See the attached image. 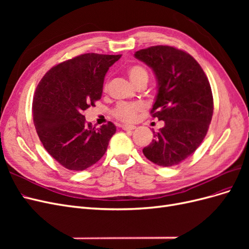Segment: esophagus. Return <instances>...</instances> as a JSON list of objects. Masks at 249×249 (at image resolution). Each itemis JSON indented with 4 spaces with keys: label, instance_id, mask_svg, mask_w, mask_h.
I'll return each instance as SVG.
<instances>
[{
    "label": "esophagus",
    "instance_id": "esophagus-1",
    "mask_svg": "<svg viewBox=\"0 0 249 249\" xmlns=\"http://www.w3.org/2000/svg\"><path fill=\"white\" fill-rule=\"evenodd\" d=\"M122 129L124 131H133V130L136 129V126H135V125H129V124H124V125H122Z\"/></svg>",
    "mask_w": 249,
    "mask_h": 249
}]
</instances>
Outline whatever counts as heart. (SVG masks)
I'll return each instance as SVG.
<instances>
[{
	"instance_id": "b5f03b06",
	"label": "heart",
	"mask_w": 249,
	"mask_h": 249,
	"mask_svg": "<svg viewBox=\"0 0 249 249\" xmlns=\"http://www.w3.org/2000/svg\"><path fill=\"white\" fill-rule=\"evenodd\" d=\"M126 72L130 81L135 86L140 83H147L148 81V71L142 65H132L127 69ZM143 110H144V106L141 103H120L113 110L112 114L123 123H133Z\"/></svg>"
}]
</instances>
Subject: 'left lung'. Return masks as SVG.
Here are the masks:
<instances>
[{"instance_id": "obj_1", "label": "left lung", "mask_w": 249, "mask_h": 249, "mask_svg": "<svg viewBox=\"0 0 249 249\" xmlns=\"http://www.w3.org/2000/svg\"><path fill=\"white\" fill-rule=\"evenodd\" d=\"M134 56L155 73L158 93L150 112L165 124L142 152L159 166H175L207 135L214 109L209 80L196 60L173 47H150Z\"/></svg>"}]
</instances>
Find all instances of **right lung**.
I'll return each mask as SVG.
<instances>
[{
  "label": "right lung",
  "instance_id": "obj_1",
  "mask_svg": "<svg viewBox=\"0 0 249 249\" xmlns=\"http://www.w3.org/2000/svg\"><path fill=\"white\" fill-rule=\"evenodd\" d=\"M122 55L88 53L51 69L33 99V120L47 152L63 167L80 171L105 155L116 126L87 124L83 112L101 100L105 76Z\"/></svg>",
  "mask_w": 249,
  "mask_h": 249
}]
</instances>
